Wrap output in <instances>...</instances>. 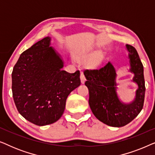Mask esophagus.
<instances>
[{
	"mask_svg": "<svg viewBox=\"0 0 155 155\" xmlns=\"http://www.w3.org/2000/svg\"><path fill=\"white\" fill-rule=\"evenodd\" d=\"M80 80H81V83L82 84H84V82H85L86 79H85V77H84L83 73L80 74Z\"/></svg>",
	"mask_w": 155,
	"mask_h": 155,
	"instance_id": "1",
	"label": "esophagus"
}]
</instances>
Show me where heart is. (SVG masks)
<instances>
[{
	"label": "heart",
	"mask_w": 155,
	"mask_h": 155,
	"mask_svg": "<svg viewBox=\"0 0 155 155\" xmlns=\"http://www.w3.org/2000/svg\"><path fill=\"white\" fill-rule=\"evenodd\" d=\"M75 58L80 62H86L87 66L91 70H97L102 65L104 61V54L102 51L94 50L92 48H82L77 51Z\"/></svg>",
	"instance_id": "heart-1"
}]
</instances>
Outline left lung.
<instances>
[{
    "instance_id": "8db88e82",
    "label": "left lung",
    "mask_w": 155,
    "mask_h": 155,
    "mask_svg": "<svg viewBox=\"0 0 155 155\" xmlns=\"http://www.w3.org/2000/svg\"><path fill=\"white\" fill-rule=\"evenodd\" d=\"M130 73L133 74L131 82L137 84L135 97L130 102H124L119 98L116 82L117 73L113 64L109 61L99 70L84 72L90 94L89 104L97 119L112 127H122L132 121L140 114L145 99V80L143 65L137 51L126 44Z\"/></svg>"
}]
</instances>
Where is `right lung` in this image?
Returning a JSON list of instances; mask_svg holds the SVG:
<instances>
[{
    "label": "right lung",
    "mask_w": 155,
    "mask_h": 155,
    "mask_svg": "<svg viewBox=\"0 0 155 155\" xmlns=\"http://www.w3.org/2000/svg\"><path fill=\"white\" fill-rule=\"evenodd\" d=\"M46 37L20 55L12 73V91L19 113L39 126L63 115L67 97L80 85V71H63L64 61Z\"/></svg>",
    "instance_id": "obj_1"
}]
</instances>
